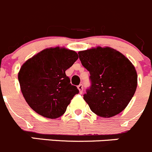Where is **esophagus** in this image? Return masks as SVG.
I'll use <instances>...</instances> for the list:
<instances>
[{"label": "esophagus", "instance_id": "1", "mask_svg": "<svg viewBox=\"0 0 152 152\" xmlns=\"http://www.w3.org/2000/svg\"><path fill=\"white\" fill-rule=\"evenodd\" d=\"M77 89H78V90H79V93H83V85H82V84H79V85L77 86Z\"/></svg>", "mask_w": 152, "mask_h": 152}]
</instances>
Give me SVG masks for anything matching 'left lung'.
<instances>
[{"mask_svg":"<svg viewBox=\"0 0 152 152\" xmlns=\"http://www.w3.org/2000/svg\"><path fill=\"white\" fill-rule=\"evenodd\" d=\"M82 65L90 72L91 86L83 99L98 116L111 118L121 113L137 87L134 65L121 53L97 47L78 53Z\"/></svg>","mask_w":152,"mask_h":152,"instance_id":"left-lung-1","label":"left lung"}]
</instances>
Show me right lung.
<instances>
[{
	"label": "right lung",
	"mask_w": 152,
	"mask_h": 152,
	"mask_svg": "<svg viewBox=\"0 0 152 152\" xmlns=\"http://www.w3.org/2000/svg\"><path fill=\"white\" fill-rule=\"evenodd\" d=\"M75 51L47 48L28 59L18 74L21 91L29 106L43 117L59 118L79 93L65 75L77 59Z\"/></svg>",
	"instance_id": "right-lung-1"
}]
</instances>
